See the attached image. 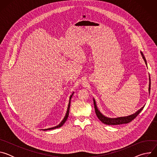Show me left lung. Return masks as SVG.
Listing matches in <instances>:
<instances>
[{"label":"left lung","instance_id":"8db88e82","mask_svg":"<svg viewBox=\"0 0 157 157\" xmlns=\"http://www.w3.org/2000/svg\"><path fill=\"white\" fill-rule=\"evenodd\" d=\"M140 53L142 55V56L146 65H147V61H146V59L144 56V55L143 54V53L142 52H140ZM148 93H149V94L150 93V76H149ZM93 101H94V109H95V112H96L97 117H98V119L102 123H104L105 124H107V125H120V124H127V123L131 122L132 120L135 119L139 115V114L140 113V112L143 110V109L144 107V106H143L141 109H140L137 112H136L135 113L133 114H131L130 116H124V117H116V118H110V117H108L105 116L104 114H102L101 113V111L98 108L96 102V100L94 99V98H93Z\"/></svg>","mask_w":157,"mask_h":157}]
</instances>
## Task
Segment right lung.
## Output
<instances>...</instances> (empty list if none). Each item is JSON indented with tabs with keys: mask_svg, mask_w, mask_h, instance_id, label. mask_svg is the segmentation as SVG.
I'll list each match as a JSON object with an SVG mask.
<instances>
[{
	"mask_svg": "<svg viewBox=\"0 0 157 157\" xmlns=\"http://www.w3.org/2000/svg\"><path fill=\"white\" fill-rule=\"evenodd\" d=\"M75 93L73 92L72 93V94L70 96V100H69V104H68V109H67V111H66V113L65 114V116L63 118V119L62 120V121L58 124L56 126H55V127H51V128H46V129H43V130H52V129H55V128H59V127H61V126H63V125L65 123V122L66 121L67 119H68V115H69V112H70V104H71V98L73 95Z\"/></svg>",
	"mask_w": 157,
	"mask_h": 157,
	"instance_id": "right-lung-1",
	"label": "right lung"
}]
</instances>
